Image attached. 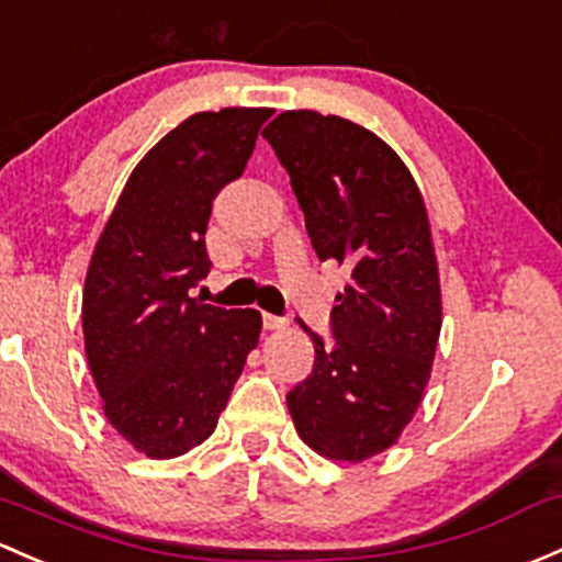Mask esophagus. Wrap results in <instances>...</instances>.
I'll use <instances>...</instances> for the list:
<instances>
[{"label": "esophagus", "mask_w": 562, "mask_h": 562, "mask_svg": "<svg viewBox=\"0 0 562 562\" xmlns=\"http://www.w3.org/2000/svg\"><path fill=\"white\" fill-rule=\"evenodd\" d=\"M285 326H288L285 317H280V315H263V328H266V330H277V328H285Z\"/></svg>", "instance_id": "1"}]
</instances>
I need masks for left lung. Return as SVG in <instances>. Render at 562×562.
I'll return each mask as SVG.
<instances>
[{
	"instance_id": "8db88e82",
	"label": "left lung",
	"mask_w": 562,
	"mask_h": 562,
	"mask_svg": "<svg viewBox=\"0 0 562 562\" xmlns=\"http://www.w3.org/2000/svg\"><path fill=\"white\" fill-rule=\"evenodd\" d=\"M263 137L291 175L317 258L350 269L330 341L301 323L315 366L288 409L312 450L360 463L395 445L428 385L441 330L428 212L406 164L358 123L288 110Z\"/></svg>"
}]
</instances>
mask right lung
<instances>
[{
	"instance_id": "obj_1",
	"label": "right lung",
	"mask_w": 562,
	"mask_h": 562,
	"mask_svg": "<svg viewBox=\"0 0 562 562\" xmlns=\"http://www.w3.org/2000/svg\"><path fill=\"white\" fill-rule=\"evenodd\" d=\"M266 108L196 112L137 164L93 250L82 334L112 428L147 458L202 445L226 409L256 310L188 296L210 274L204 234L217 193L245 172Z\"/></svg>"
}]
</instances>
